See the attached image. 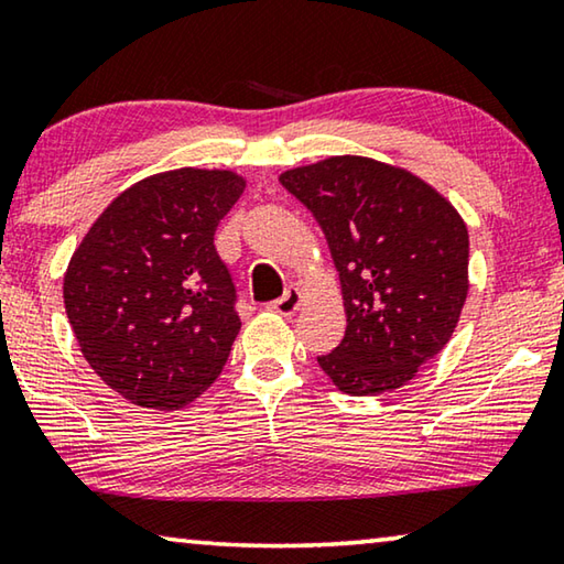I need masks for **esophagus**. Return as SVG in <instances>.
Returning <instances> with one entry per match:
<instances>
[{"mask_svg": "<svg viewBox=\"0 0 564 564\" xmlns=\"http://www.w3.org/2000/svg\"><path fill=\"white\" fill-rule=\"evenodd\" d=\"M299 306H301V291L293 289V285H291V289L285 291L279 301H273L271 308L281 316H293L299 311Z\"/></svg>", "mask_w": 564, "mask_h": 564, "instance_id": "esophagus-1", "label": "esophagus"}]
</instances>
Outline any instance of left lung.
Returning <instances> with one entry per match:
<instances>
[{
	"mask_svg": "<svg viewBox=\"0 0 564 564\" xmlns=\"http://www.w3.org/2000/svg\"><path fill=\"white\" fill-rule=\"evenodd\" d=\"M281 185L318 220L341 279L346 334L318 366L351 397L404 387L449 341L467 301V226L406 170L336 155Z\"/></svg>",
	"mask_w": 564,
	"mask_h": 564,
	"instance_id": "8db88e82",
	"label": "left lung"
}]
</instances>
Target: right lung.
<instances>
[{
    "label": "right lung",
    "instance_id": "1",
    "mask_svg": "<svg viewBox=\"0 0 564 564\" xmlns=\"http://www.w3.org/2000/svg\"><path fill=\"white\" fill-rule=\"evenodd\" d=\"M230 170L181 167L120 193L77 246L65 308L107 387L145 409H183L228 361L240 318L216 228L243 193Z\"/></svg>",
    "mask_w": 564,
    "mask_h": 564
}]
</instances>
